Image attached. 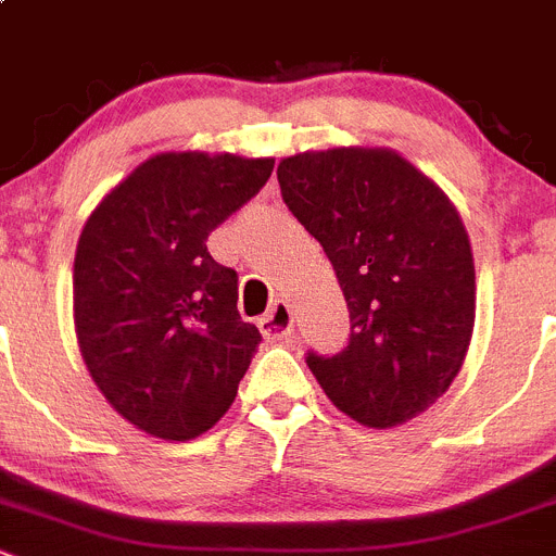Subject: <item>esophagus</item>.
Instances as JSON below:
<instances>
[{"label": "esophagus", "mask_w": 556, "mask_h": 556, "mask_svg": "<svg viewBox=\"0 0 556 556\" xmlns=\"http://www.w3.org/2000/svg\"><path fill=\"white\" fill-rule=\"evenodd\" d=\"M258 330L267 341H287L294 333V317L292 308L287 303H275L262 319H258Z\"/></svg>", "instance_id": "34e87169"}]
</instances>
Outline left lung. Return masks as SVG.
Wrapping results in <instances>:
<instances>
[{"mask_svg":"<svg viewBox=\"0 0 556 556\" xmlns=\"http://www.w3.org/2000/svg\"><path fill=\"white\" fill-rule=\"evenodd\" d=\"M278 185L350 308L348 348L305 364L350 419L378 430L414 419L457 378L475 330V256L457 208L389 149L287 156Z\"/></svg>","mask_w":556,"mask_h":556,"instance_id":"left-lung-1","label":"left lung"}]
</instances>
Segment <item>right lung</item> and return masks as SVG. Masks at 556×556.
Instances as JSON below:
<instances>
[{"mask_svg":"<svg viewBox=\"0 0 556 556\" xmlns=\"http://www.w3.org/2000/svg\"><path fill=\"white\" fill-rule=\"evenodd\" d=\"M275 160L156 154L93 208L74 258V325L90 378L137 430L190 441L231 407L262 333L206 239Z\"/></svg>","mask_w":556,"mask_h":556,"instance_id":"add662e5","label":"right lung"}]
</instances>
